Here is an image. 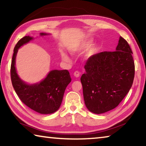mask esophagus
Returning a JSON list of instances; mask_svg holds the SVG:
<instances>
[{"instance_id":"obj_1","label":"esophagus","mask_w":146,"mask_h":146,"mask_svg":"<svg viewBox=\"0 0 146 146\" xmlns=\"http://www.w3.org/2000/svg\"><path fill=\"white\" fill-rule=\"evenodd\" d=\"M80 73L78 71H75V72H74V76H76V77H78V76H80Z\"/></svg>"}]
</instances>
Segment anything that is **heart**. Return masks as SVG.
<instances>
[{
	"mask_svg": "<svg viewBox=\"0 0 146 146\" xmlns=\"http://www.w3.org/2000/svg\"><path fill=\"white\" fill-rule=\"evenodd\" d=\"M93 44V42L92 40H88L86 42H85L82 43L80 44H78V45L76 46L74 48H72L71 49H70V51L72 53H75V51L80 50V49H87V48H90V47L92 46ZM93 53H94V49H91V50L90 51V52H89V53H88V55L91 56L93 55ZM60 55H61V57L64 60H65V61L70 60V58H69L68 56L66 55L65 53L61 52Z\"/></svg>",
	"mask_w": 146,
	"mask_h": 146,
	"instance_id": "obj_1",
	"label": "heart"
}]
</instances>
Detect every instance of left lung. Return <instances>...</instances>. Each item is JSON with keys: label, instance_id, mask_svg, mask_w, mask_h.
<instances>
[{"label": "left lung", "instance_id": "obj_1", "mask_svg": "<svg viewBox=\"0 0 146 146\" xmlns=\"http://www.w3.org/2000/svg\"><path fill=\"white\" fill-rule=\"evenodd\" d=\"M129 44L120 36L115 51H104L88 59L80 78L86 108L95 114L113 110L131 88L135 63Z\"/></svg>", "mask_w": 146, "mask_h": 146}]
</instances>
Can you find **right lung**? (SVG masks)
<instances>
[{
  "instance_id": "1",
  "label": "right lung",
  "mask_w": 146,
  "mask_h": 146,
  "mask_svg": "<svg viewBox=\"0 0 146 146\" xmlns=\"http://www.w3.org/2000/svg\"><path fill=\"white\" fill-rule=\"evenodd\" d=\"M46 35L40 33L42 36ZM32 39L29 36H24L15 46L10 72L12 85L20 99L28 108L40 114H51L60 108L66 88L71 78L68 70H52L40 82L30 85L23 82L17 73L15 58L20 47Z\"/></svg>"
}]
</instances>
